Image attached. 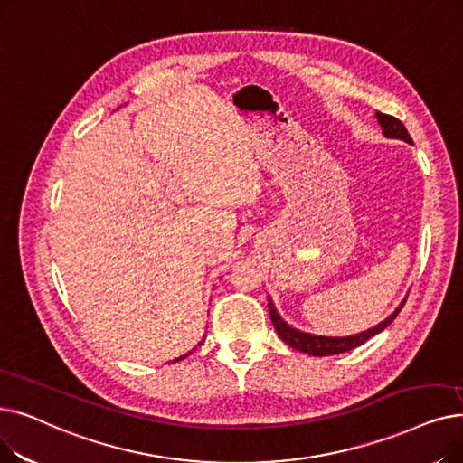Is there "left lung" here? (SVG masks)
Listing matches in <instances>:
<instances>
[{
	"label": "left lung",
	"instance_id": "left-lung-1",
	"mask_svg": "<svg viewBox=\"0 0 463 463\" xmlns=\"http://www.w3.org/2000/svg\"><path fill=\"white\" fill-rule=\"evenodd\" d=\"M376 118H378L382 132H384L386 137H397V139H403V142H407V144H412V137L409 136L405 125L401 123L399 118H395L392 115H386V113H380V111H376ZM403 305H405V300L399 305V308L393 314H390L384 321H380L378 326H374V327H371L364 333L352 335V336H319V335H310V333H305V331L293 329L276 312V307L272 305L270 298H269V314H270V319H272L278 336L284 340L286 345H289L291 348H295L298 352H305L308 355L324 357V355L345 354L348 350H354L364 343H367L371 336L378 335L380 331H384L392 324V321L397 317V314L401 312V308H403Z\"/></svg>",
	"mask_w": 463,
	"mask_h": 463
}]
</instances>
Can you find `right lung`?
<instances>
[{"label":"right lung","instance_id":"1","mask_svg":"<svg viewBox=\"0 0 463 463\" xmlns=\"http://www.w3.org/2000/svg\"><path fill=\"white\" fill-rule=\"evenodd\" d=\"M200 345H203V343H200ZM191 354V352H189ZM189 354H185V355H182V357H177V359H174V361H179V359H185Z\"/></svg>","mask_w":463,"mask_h":463}]
</instances>
